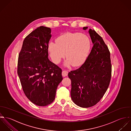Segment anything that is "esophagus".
<instances>
[{
	"instance_id": "34e87169",
	"label": "esophagus",
	"mask_w": 131,
	"mask_h": 131,
	"mask_svg": "<svg viewBox=\"0 0 131 131\" xmlns=\"http://www.w3.org/2000/svg\"><path fill=\"white\" fill-rule=\"evenodd\" d=\"M68 71H67L63 70V71H62V75H63V77H66V76H67V75H68Z\"/></svg>"
}]
</instances>
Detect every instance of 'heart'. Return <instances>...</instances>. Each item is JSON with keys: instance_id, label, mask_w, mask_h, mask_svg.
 <instances>
[{"instance_id": "heart-1", "label": "heart", "mask_w": 131, "mask_h": 131, "mask_svg": "<svg viewBox=\"0 0 131 131\" xmlns=\"http://www.w3.org/2000/svg\"><path fill=\"white\" fill-rule=\"evenodd\" d=\"M90 48V41L85 34L80 33H67L57 38V42L51 41L49 49L52 61L59 63L65 56L63 63L65 67L73 64L79 66L86 59Z\"/></svg>"}]
</instances>
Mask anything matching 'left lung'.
Instances as JSON below:
<instances>
[{
  "label": "left lung",
  "instance_id": "left-lung-1",
  "mask_svg": "<svg viewBox=\"0 0 131 131\" xmlns=\"http://www.w3.org/2000/svg\"><path fill=\"white\" fill-rule=\"evenodd\" d=\"M88 33L93 45L91 52L80 68L68 73L71 80V99L82 108L94 106L101 100L108 88L111 75L108 47L94 30L90 29Z\"/></svg>",
  "mask_w": 131,
  "mask_h": 131
}]
</instances>
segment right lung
Wrapping results in <instances>:
<instances>
[{"instance_id":"right-lung-1","label":"right lung","mask_w":131,"mask_h":131,"mask_svg":"<svg viewBox=\"0 0 131 131\" xmlns=\"http://www.w3.org/2000/svg\"><path fill=\"white\" fill-rule=\"evenodd\" d=\"M51 29L40 26L24 39L19 55L18 74L28 99L39 106H47L55 99L62 81V69L48 58Z\"/></svg>"}]
</instances>
